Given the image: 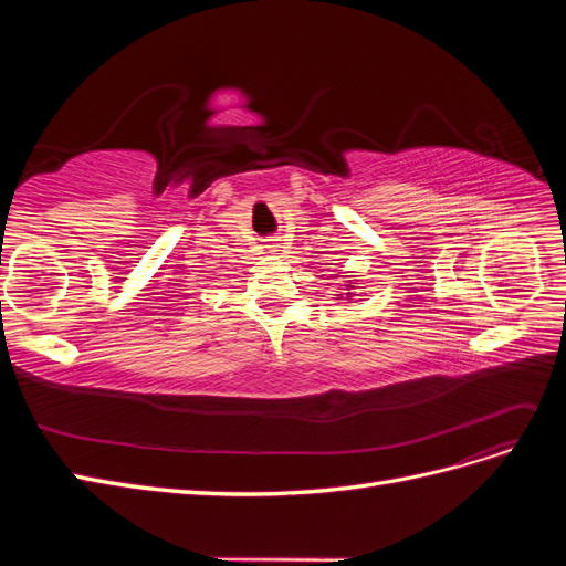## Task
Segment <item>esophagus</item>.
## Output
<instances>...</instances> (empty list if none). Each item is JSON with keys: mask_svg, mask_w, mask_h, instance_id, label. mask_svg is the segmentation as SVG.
<instances>
[{"mask_svg": "<svg viewBox=\"0 0 566 566\" xmlns=\"http://www.w3.org/2000/svg\"><path fill=\"white\" fill-rule=\"evenodd\" d=\"M266 248H269V252H279V248H281V245H279L276 241H269V243H266Z\"/></svg>", "mask_w": 566, "mask_h": 566, "instance_id": "obj_1", "label": "esophagus"}]
</instances>
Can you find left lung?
<instances>
[{"instance_id":"obj_1","label":"left lung","mask_w":566,"mask_h":566,"mask_svg":"<svg viewBox=\"0 0 566 566\" xmlns=\"http://www.w3.org/2000/svg\"><path fill=\"white\" fill-rule=\"evenodd\" d=\"M347 297H352V293H347ZM339 300V297H337Z\"/></svg>"}]
</instances>
